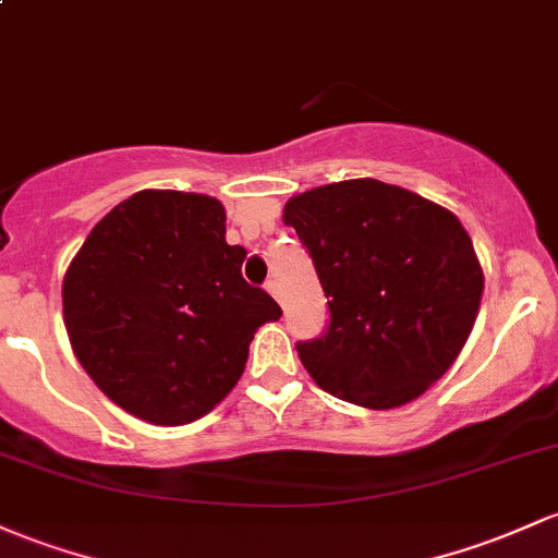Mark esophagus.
<instances>
[{"label":"esophagus","instance_id":"esophagus-1","mask_svg":"<svg viewBox=\"0 0 558 558\" xmlns=\"http://www.w3.org/2000/svg\"><path fill=\"white\" fill-rule=\"evenodd\" d=\"M265 289H267L269 293H272V296L278 299V302H280V286L275 283V280H267V286H265ZM280 304H283V302H280Z\"/></svg>","mask_w":558,"mask_h":558}]
</instances>
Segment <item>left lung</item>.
Here are the masks:
<instances>
[{"mask_svg": "<svg viewBox=\"0 0 558 558\" xmlns=\"http://www.w3.org/2000/svg\"><path fill=\"white\" fill-rule=\"evenodd\" d=\"M283 222L307 246L328 296V333L296 347L317 387L352 405L391 410L452 368L485 291L456 214L360 177L293 195Z\"/></svg>", "mask_w": 558, "mask_h": 558, "instance_id": "8db88e82", "label": "left lung"}]
</instances>
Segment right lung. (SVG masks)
<instances>
[{"mask_svg":"<svg viewBox=\"0 0 558 558\" xmlns=\"http://www.w3.org/2000/svg\"><path fill=\"white\" fill-rule=\"evenodd\" d=\"M222 201L140 190L110 209L63 278V323L97 389L134 418L182 426L243 376L248 344L283 310L243 280Z\"/></svg>","mask_w":558,"mask_h":558,"instance_id":"obj_1","label":"right lung"}]
</instances>
